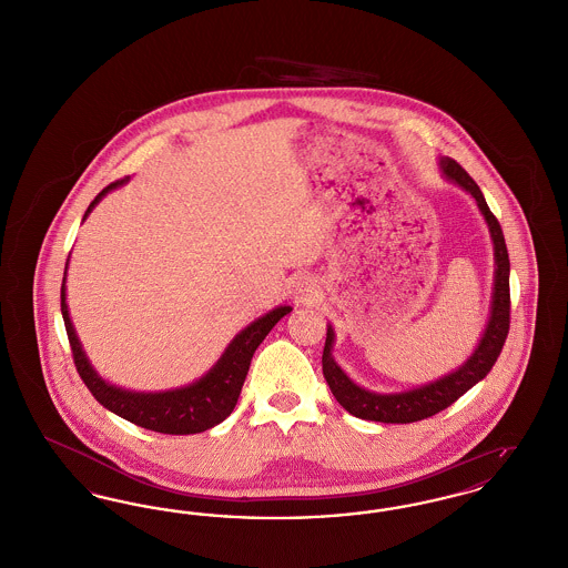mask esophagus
<instances>
[{"instance_id": "1", "label": "esophagus", "mask_w": 568, "mask_h": 568, "mask_svg": "<svg viewBox=\"0 0 568 568\" xmlns=\"http://www.w3.org/2000/svg\"><path fill=\"white\" fill-rule=\"evenodd\" d=\"M292 287L297 302H313L320 297V287L313 276H297Z\"/></svg>"}]
</instances>
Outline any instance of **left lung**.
<instances>
[{
  "label": "left lung",
  "instance_id": "1",
  "mask_svg": "<svg viewBox=\"0 0 568 568\" xmlns=\"http://www.w3.org/2000/svg\"><path fill=\"white\" fill-rule=\"evenodd\" d=\"M440 168L447 179L456 181L462 190L468 191L475 197L481 215L486 216L487 225H489V234L494 241V260H496L489 324H487L486 334H484L479 347L475 349L464 366H459L456 373L438 378L430 385L403 392V394H373V392L357 387L352 378L341 371V366L332 359L334 332H332V327H327L324 355H322L325 381H327L334 398L338 400V405L359 419L383 422V424H413V422L433 417L443 408L454 405L459 396H464L473 385H477L481 378L487 377V373L491 371V366L496 364L498 355L503 352V345L509 334V324H511L509 271H511V264H509V253H507V244L503 236V227L494 213L489 211L479 185L468 176V172L456 160L443 158Z\"/></svg>",
  "mask_w": 568,
  "mask_h": 568
}]
</instances>
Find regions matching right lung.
I'll use <instances>...</instances> for the list:
<instances>
[{
  "instance_id": "add662e5",
  "label": "right lung",
  "mask_w": 568,
  "mask_h": 568,
  "mask_svg": "<svg viewBox=\"0 0 568 568\" xmlns=\"http://www.w3.org/2000/svg\"><path fill=\"white\" fill-rule=\"evenodd\" d=\"M128 179H119L110 183L109 187L100 191L95 200L89 204L84 216L93 211V206L109 193V191L123 185ZM292 308L278 306L268 315L260 317L257 322L244 327L243 332L230 343V347L221 355L215 368L183 389L160 392V394H138L121 387L109 385L98 373L91 368L87 355L82 352L79 336L68 315L65 304V278L61 285V315L68 332V341L72 347V357L82 383L93 394V398L102 406H106L114 415L132 422L140 428L162 434H195L204 433L221 424L239 403L244 378L251 366V357L260 343L268 336L274 325L278 324Z\"/></svg>"
}]
</instances>
